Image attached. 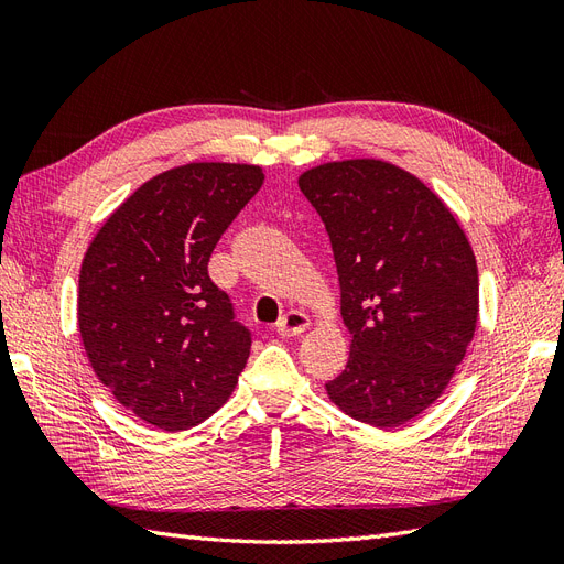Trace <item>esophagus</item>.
I'll use <instances>...</instances> for the list:
<instances>
[{"label": "esophagus", "mask_w": 564, "mask_h": 564, "mask_svg": "<svg viewBox=\"0 0 564 564\" xmlns=\"http://www.w3.org/2000/svg\"><path fill=\"white\" fill-rule=\"evenodd\" d=\"M311 327V319L301 311H289L280 322H278V334L280 336H296L303 334Z\"/></svg>", "instance_id": "1"}]
</instances>
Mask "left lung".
Masks as SVG:
<instances>
[{"mask_svg": "<svg viewBox=\"0 0 564 564\" xmlns=\"http://www.w3.org/2000/svg\"><path fill=\"white\" fill-rule=\"evenodd\" d=\"M299 187L327 228L350 332L329 398L395 429L442 395L473 340L480 289L468 237L431 187L381 160L319 164Z\"/></svg>", "mask_w": 564, "mask_h": 564, "instance_id": "left-lung-1", "label": "left lung"}]
</instances>
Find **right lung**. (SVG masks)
I'll return each mask as SVG.
<instances>
[{
	"instance_id": "add662e5",
	"label": "right lung",
	"mask_w": 564,
	"mask_h": 564,
	"mask_svg": "<svg viewBox=\"0 0 564 564\" xmlns=\"http://www.w3.org/2000/svg\"><path fill=\"white\" fill-rule=\"evenodd\" d=\"M261 185L253 164L169 169L119 204L84 253V350L115 400L155 429L209 419L247 365L251 332L212 282L209 259Z\"/></svg>"
}]
</instances>
